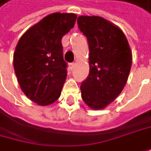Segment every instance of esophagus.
Returning a JSON list of instances; mask_svg holds the SVG:
<instances>
[{
    "instance_id": "34e87169",
    "label": "esophagus",
    "mask_w": 151,
    "mask_h": 151,
    "mask_svg": "<svg viewBox=\"0 0 151 151\" xmlns=\"http://www.w3.org/2000/svg\"><path fill=\"white\" fill-rule=\"evenodd\" d=\"M69 67H70V70H73V69L75 68V64H70Z\"/></svg>"
}]
</instances>
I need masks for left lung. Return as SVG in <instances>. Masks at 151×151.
I'll list each match as a JSON object with an SVG mask.
<instances>
[{"label": "left lung", "instance_id": "1", "mask_svg": "<svg viewBox=\"0 0 151 151\" xmlns=\"http://www.w3.org/2000/svg\"><path fill=\"white\" fill-rule=\"evenodd\" d=\"M80 30L89 45V75L81 98L93 109H103L122 92L132 66V51L122 30L99 16H80Z\"/></svg>", "mask_w": 151, "mask_h": 151}]
</instances>
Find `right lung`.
Here are the masks:
<instances>
[{
    "mask_svg": "<svg viewBox=\"0 0 151 151\" xmlns=\"http://www.w3.org/2000/svg\"><path fill=\"white\" fill-rule=\"evenodd\" d=\"M75 13L54 12L28 29L13 53V67L23 93L47 106L60 97L67 76L62 38L75 25Z\"/></svg>",
    "mask_w": 151,
    "mask_h": 151,
    "instance_id": "obj_1",
    "label": "right lung"
}]
</instances>
